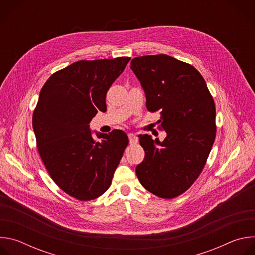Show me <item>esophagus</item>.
I'll list each match as a JSON object with an SVG mask.
<instances>
[{
	"mask_svg": "<svg viewBox=\"0 0 255 255\" xmlns=\"http://www.w3.org/2000/svg\"><path fill=\"white\" fill-rule=\"evenodd\" d=\"M128 138H129V143H130V144H135V143H137V141H138L137 136L134 135L133 133H129V134H128Z\"/></svg>",
	"mask_w": 255,
	"mask_h": 255,
	"instance_id": "esophagus-1",
	"label": "esophagus"
}]
</instances>
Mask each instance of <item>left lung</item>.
<instances>
[{"label": "left lung", "instance_id": "left-lung-1", "mask_svg": "<svg viewBox=\"0 0 255 255\" xmlns=\"http://www.w3.org/2000/svg\"><path fill=\"white\" fill-rule=\"evenodd\" d=\"M148 111L160 112L163 141L139 135L145 151L136 166L140 184L153 195L171 199L186 192L202 172L216 137L214 100L200 72L166 54L131 60Z\"/></svg>", "mask_w": 255, "mask_h": 255}]
</instances>
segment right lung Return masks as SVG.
Segmentation results:
<instances>
[{"label":"right lung","instance_id":"right-lung-1","mask_svg":"<svg viewBox=\"0 0 255 255\" xmlns=\"http://www.w3.org/2000/svg\"><path fill=\"white\" fill-rule=\"evenodd\" d=\"M130 57L80 60L56 71L40 91L32 126L41 159L54 183L81 201L102 196L128 145L122 130L97 141L90 122L106 112V95Z\"/></svg>","mask_w":255,"mask_h":255}]
</instances>
